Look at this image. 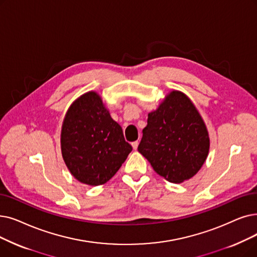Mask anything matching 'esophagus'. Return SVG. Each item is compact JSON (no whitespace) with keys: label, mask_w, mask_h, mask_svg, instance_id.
<instances>
[{"label":"esophagus","mask_w":257,"mask_h":257,"mask_svg":"<svg viewBox=\"0 0 257 257\" xmlns=\"http://www.w3.org/2000/svg\"><path fill=\"white\" fill-rule=\"evenodd\" d=\"M131 145H132V147H133V149H135V150H137V149H138V146H139V141H136V142H132V143H131Z\"/></svg>","instance_id":"1"}]
</instances>
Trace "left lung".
Listing matches in <instances>:
<instances>
[{"label": "left lung", "mask_w": 257, "mask_h": 257, "mask_svg": "<svg viewBox=\"0 0 257 257\" xmlns=\"http://www.w3.org/2000/svg\"><path fill=\"white\" fill-rule=\"evenodd\" d=\"M209 146L205 122L192 102L184 93L172 91L148 114L138 150L156 173L180 184L197 173Z\"/></svg>", "instance_id": "8db88e82"}]
</instances>
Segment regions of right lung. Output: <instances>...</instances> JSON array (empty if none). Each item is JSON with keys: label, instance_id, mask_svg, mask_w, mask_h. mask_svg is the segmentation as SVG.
Returning <instances> with one entry per match:
<instances>
[{"label": "right lung", "instance_id": "add662e5", "mask_svg": "<svg viewBox=\"0 0 257 257\" xmlns=\"http://www.w3.org/2000/svg\"><path fill=\"white\" fill-rule=\"evenodd\" d=\"M63 159L83 184H105L132 151L121 127L111 118L101 97L87 92L70 106L61 136Z\"/></svg>", "mask_w": 257, "mask_h": 257}]
</instances>
